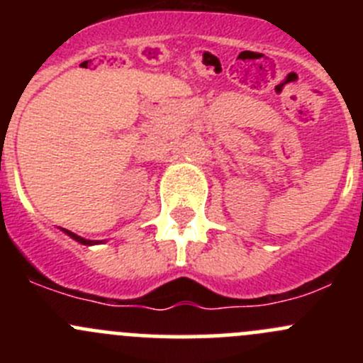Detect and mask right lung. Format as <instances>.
<instances>
[{"instance_id": "add662e5", "label": "right lung", "mask_w": 363, "mask_h": 363, "mask_svg": "<svg viewBox=\"0 0 363 363\" xmlns=\"http://www.w3.org/2000/svg\"><path fill=\"white\" fill-rule=\"evenodd\" d=\"M61 230H63V232L67 233V235L72 237L73 240H77V242L84 244V246H93V244H100V242H98V240H87V239H84V237H79V235H77V233L69 232V230H65V228H61Z\"/></svg>"}]
</instances>
